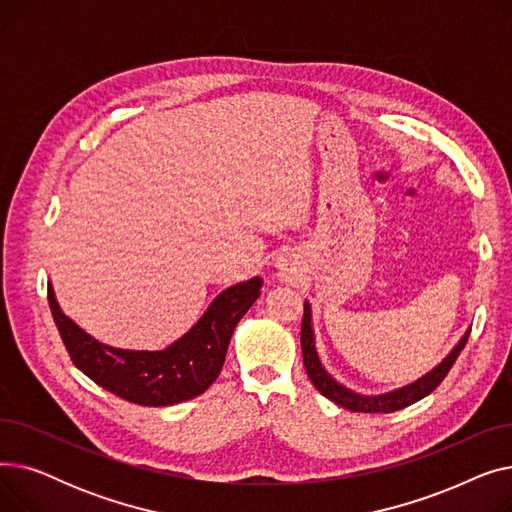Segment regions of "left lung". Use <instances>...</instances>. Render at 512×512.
<instances>
[{
  "label": "left lung",
  "instance_id": "1",
  "mask_svg": "<svg viewBox=\"0 0 512 512\" xmlns=\"http://www.w3.org/2000/svg\"><path fill=\"white\" fill-rule=\"evenodd\" d=\"M469 334H471V330L461 338V342L452 348V353L434 371H429L427 375H423L421 380H417L411 386H405V388L394 390L390 394H382V396H361V394L346 390L336 380H332L326 373V369L321 367L317 353H315V344H313L309 303H305L303 321H301V348H303V363H305L309 380L321 394L330 398L332 402H336V405H340L348 411H355V413H394V411H400V409L413 405V402L425 398L427 394H432L442 384V380L452 369L454 361L459 359L461 351L465 348Z\"/></svg>",
  "mask_w": 512,
  "mask_h": 512
}]
</instances>
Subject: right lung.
I'll return each mask as SVG.
<instances>
[{
  "instance_id": "add662e5",
  "label": "right lung",
  "mask_w": 512,
  "mask_h": 512,
  "mask_svg": "<svg viewBox=\"0 0 512 512\" xmlns=\"http://www.w3.org/2000/svg\"><path fill=\"white\" fill-rule=\"evenodd\" d=\"M261 280L226 288L197 326L166 351H120L80 330L58 307L47 286L49 309L72 363L105 388L134 405L170 407L203 394L218 378L232 332L259 297Z\"/></svg>"
}]
</instances>
